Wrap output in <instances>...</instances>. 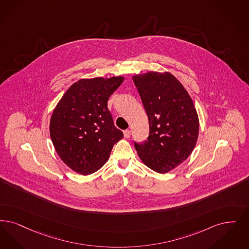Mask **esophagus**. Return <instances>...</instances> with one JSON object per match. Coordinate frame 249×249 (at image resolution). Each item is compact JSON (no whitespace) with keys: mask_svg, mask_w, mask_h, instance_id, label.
I'll use <instances>...</instances> for the list:
<instances>
[{"mask_svg":"<svg viewBox=\"0 0 249 249\" xmlns=\"http://www.w3.org/2000/svg\"><path fill=\"white\" fill-rule=\"evenodd\" d=\"M123 134H124V137L125 138H129L130 137V130L129 129H126L123 131Z\"/></svg>","mask_w":249,"mask_h":249,"instance_id":"esophagus-1","label":"esophagus"}]
</instances>
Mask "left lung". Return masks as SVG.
I'll return each mask as SVG.
<instances>
[{"instance_id":"1","label":"left lung","mask_w":249,"mask_h":249,"mask_svg":"<svg viewBox=\"0 0 249 249\" xmlns=\"http://www.w3.org/2000/svg\"><path fill=\"white\" fill-rule=\"evenodd\" d=\"M149 120V136L134 142L140 160L167 173L188 159L199 132L198 115L182 84L169 72L149 71L132 77Z\"/></svg>"}]
</instances>
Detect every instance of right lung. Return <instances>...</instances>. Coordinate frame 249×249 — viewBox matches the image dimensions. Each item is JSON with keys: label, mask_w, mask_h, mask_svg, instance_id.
<instances>
[{"label": "right lung", "mask_w": 249, "mask_h": 249, "mask_svg": "<svg viewBox=\"0 0 249 249\" xmlns=\"http://www.w3.org/2000/svg\"><path fill=\"white\" fill-rule=\"evenodd\" d=\"M124 77L81 79L70 86L52 114L50 135L60 159L70 169L89 175L101 169L123 133L107 107Z\"/></svg>", "instance_id": "obj_1"}]
</instances>
